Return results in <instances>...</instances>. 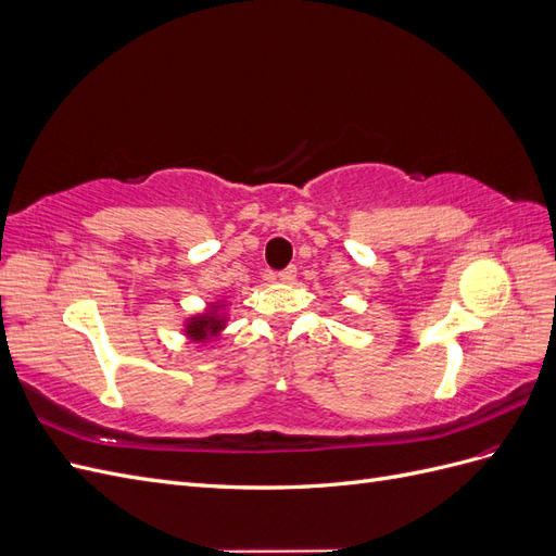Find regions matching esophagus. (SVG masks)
Here are the masks:
<instances>
[{
	"mask_svg": "<svg viewBox=\"0 0 556 556\" xmlns=\"http://www.w3.org/2000/svg\"><path fill=\"white\" fill-rule=\"evenodd\" d=\"M294 278H296V266H288L282 268V271H278L280 282H294Z\"/></svg>",
	"mask_w": 556,
	"mask_h": 556,
	"instance_id": "esophagus-1",
	"label": "esophagus"
}]
</instances>
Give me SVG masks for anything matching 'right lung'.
Wrapping results in <instances>:
<instances>
[{"instance_id": "right-lung-1", "label": "right lung", "mask_w": 556, "mask_h": 556, "mask_svg": "<svg viewBox=\"0 0 556 556\" xmlns=\"http://www.w3.org/2000/svg\"><path fill=\"white\" fill-rule=\"evenodd\" d=\"M220 313V306H211L204 315H197V317H190L188 325H185V333L190 336L192 341H208L213 339V336L220 333L225 329V319L217 315Z\"/></svg>"}]
</instances>
